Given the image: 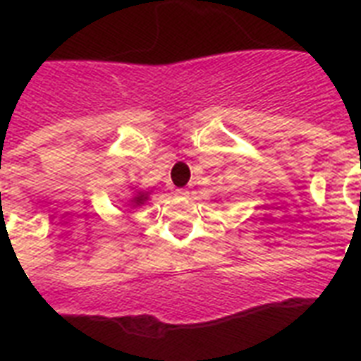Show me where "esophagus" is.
Segmentation results:
<instances>
[{
    "label": "esophagus",
    "mask_w": 361,
    "mask_h": 361,
    "mask_svg": "<svg viewBox=\"0 0 361 361\" xmlns=\"http://www.w3.org/2000/svg\"><path fill=\"white\" fill-rule=\"evenodd\" d=\"M176 197H180V198H187L189 197V191L187 189H176Z\"/></svg>",
    "instance_id": "34e87169"
}]
</instances>
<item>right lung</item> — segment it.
Returning a JSON list of instances; mask_svg holds the SVG:
<instances>
[{
	"instance_id": "obj_1",
	"label": "right lung",
	"mask_w": 361,
	"mask_h": 361,
	"mask_svg": "<svg viewBox=\"0 0 361 361\" xmlns=\"http://www.w3.org/2000/svg\"><path fill=\"white\" fill-rule=\"evenodd\" d=\"M146 192H138L135 198H133V202L136 204V206H140V204H144V200H146Z\"/></svg>"
}]
</instances>
